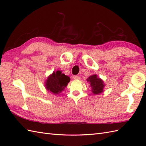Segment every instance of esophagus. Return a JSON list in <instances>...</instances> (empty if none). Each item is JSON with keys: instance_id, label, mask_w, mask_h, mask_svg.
<instances>
[{"instance_id": "esophagus-1", "label": "esophagus", "mask_w": 146, "mask_h": 146, "mask_svg": "<svg viewBox=\"0 0 146 146\" xmlns=\"http://www.w3.org/2000/svg\"><path fill=\"white\" fill-rule=\"evenodd\" d=\"M74 80H79V79L80 78V77L79 76H73V78H72Z\"/></svg>"}]
</instances>
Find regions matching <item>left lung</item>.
Segmentation results:
<instances>
[{
    "instance_id": "left-lung-1",
    "label": "left lung",
    "mask_w": 146,
    "mask_h": 146,
    "mask_svg": "<svg viewBox=\"0 0 146 146\" xmlns=\"http://www.w3.org/2000/svg\"><path fill=\"white\" fill-rule=\"evenodd\" d=\"M86 80L90 84L91 91L95 95L99 94L104 92L105 83L102 79L98 77L96 74H93L88 77Z\"/></svg>"
}]
</instances>
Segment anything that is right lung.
<instances>
[{
	"instance_id": "obj_1",
	"label": "right lung",
	"mask_w": 146,
	"mask_h": 146,
	"mask_svg": "<svg viewBox=\"0 0 146 146\" xmlns=\"http://www.w3.org/2000/svg\"><path fill=\"white\" fill-rule=\"evenodd\" d=\"M69 82V77L63 74L61 70H57L48 76L45 81L44 85L47 91L57 95L65 89Z\"/></svg>"
}]
</instances>
